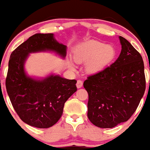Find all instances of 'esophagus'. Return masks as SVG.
Returning a JSON list of instances; mask_svg holds the SVG:
<instances>
[{"mask_svg":"<svg viewBox=\"0 0 150 150\" xmlns=\"http://www.w3.org/2000/svg\"><path fill=\"white\" fill-rule=\"evenodd\" d=\"M83 86V82L81 81H77L76 82V87L77 88H81Z\"/></svg>","mask_w":150,"mask_h":150,"instance_id":"esophagus-1","label":"esophagus"}]
</instances>
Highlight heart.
<instances>
[{
  "mask_svg": "<svg viewBox=\"0 0 150 150\" xmlns=\"http://www.w3.org/2000/svg\"><path fill=\"white\" fill-rule=\"evenodd\" d=\"M116 55L115 48L99 41H87L77 45L74 50V58L78 63L85 64V71L88 74H97L103 71L113 61ZM68 66L75 69L73 62Z\"/></svg>",
  "mask_w": 150,
  "mask_h": 150,
  "instance_id": "obj_1",
  "label": "heart"
}]
</instances>
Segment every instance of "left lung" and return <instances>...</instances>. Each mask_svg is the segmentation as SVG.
<instances>
[{
  "instance_id": "1",
  "label": "left lung",
  "mask_w": 150,
  "mask_h": 150,
  "mask_svg": "<svg viewBox=\"0 0 150 150\" xmlns=\"http://www.w3.org/2000/svg\"><path fill=\"white\" fill-rule=\"evenodd\" d=\"M118 38L122 51L115 62L83 82L89 95L87 117L94 125L103 129L114 128L129 120L146 90L142 56L128 40Z\"/></svg>"
}]
</instances>
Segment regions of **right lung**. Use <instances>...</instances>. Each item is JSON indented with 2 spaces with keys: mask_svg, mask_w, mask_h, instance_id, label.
Returning a JSON list of instances; mask_svg holds the SVG:
<instances>
[{
  "mask_svg": "<svg viewBox=\"0 0 150 150\" xmlns=\"http://www.w3.org/2000/svg\"><path fill=\"white\" fill-rule=\"evenodd\" d=\"M67 49L52 33H39L11 54L6 89L17 114L31 126L47 129L56 124L63 115L65 102L76 91V81L55 74L41 78L29 76L25 69L26 60L31 53L42 52H54L65 59Z\"/></svg>",
  "mask_w": 150,
  "mask_h": 150,
  "instance_id": "1",
  "label": "right lung"
}]
</instances>
